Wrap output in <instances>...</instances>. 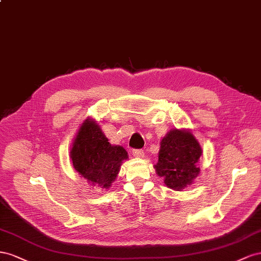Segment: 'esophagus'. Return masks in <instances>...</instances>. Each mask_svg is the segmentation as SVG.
<instances>
[{
  "label": "esophagus",
  "instance_id": "esophagus-1",
  "mask_svg": "<svg viewBox=\"0 0 261 261\" xmlns=\"http://www.w3.org/2000/svg\"><path fill=\"white\" fill-rule=\"evenodd\" d=\"M132 154L137 159H143L144 158V152L142 150H133Z\"/></svg>",
  "mask_w": 261,
  "mask_h": 261
}]
</instances>
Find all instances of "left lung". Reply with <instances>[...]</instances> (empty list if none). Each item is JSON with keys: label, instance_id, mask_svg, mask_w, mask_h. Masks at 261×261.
<instances>
[{"label": "left lung", "instance_id": "1", "mask_svg": "<svg viewBox=\"0 0 261 261\" xmlns=\"http://www.w3.org/2000/svg\"><path fill=\"white\" fill-rule=\"evenodd\" d=\"M156 175L164 178L168 188L181 191L200 173L199 160L202 148L188 129H172L161 141Z\"/></svg>", "mask_w": 261, "mask_h": 261}]
</instances>
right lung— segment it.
<instances>
[{"label":"right lung","mask_w":261,"mask_h":261,"mask_svg":"<svg viewBox=\"0 0 261 261\" xmlns=\"http://www.w3.org/2000/svg\"><path fill=\"white\" fill-rule=\"evenodd\" d=\"M70 159L81 177L101 189L111 187L122 163L129 160L124 148L110 144L100 125L91 117H87L80 125L73 140Z\"/></svg>","instance_id":"add662e5"}]
</instances>
